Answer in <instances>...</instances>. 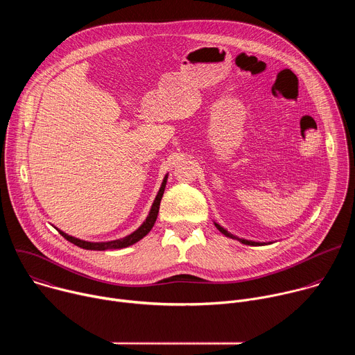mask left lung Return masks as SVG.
Here are the masks:
<instances>
[{
    "label": "left lung",
    "mask_w": 355,
    "mask_h": 355,
    "mask_svg": "<svg viewBox=\"0 0 355 355\" xmlns=\"http://www.w3.org/2000/svg\"><path fill=\"white\" fill-rule=\"evenodd\" d=\"M215 226L218 227V230L220 232V233H223L225 236H227V237H230V239H236V240H239V241H241L243 244H248V245H263V244H266V243H259V241H251V240H245V239H239V237H236V236H233L232 233H229L226 229H223L220 225H218L216 222H215Z\"/></svg>",
    "instance_id": "1"
}]
</instances>
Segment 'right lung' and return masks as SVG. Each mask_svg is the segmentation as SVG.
Returning <instances> with one entry per match:
<instances>
[{
    "label": "right lung",
    "mask_w": 355,
    "mask_h": 355,
    "mask_svg": "<svg viewBox=\"0 0 355 355\" xmlns=\"http://www.w3.org/2000/svg\"><path fill=\"white\" fill-rule=\"evenodd\" d=\"M167 178L168 175L164 177L163 182H162V187L159 189V193L153 202V205H151V209L146 218V220L141 223V226L135 230L133 233H130L129 236L123 237V239H118V240H111V241H99V243H94V241H85V240H80L77 237H73V236H69L67 233L59 230V233L66 239L69 240L70 243L81 247V248H85V250H98V251H103V250H111V248H125V247H129L132 244H135L136 241H139L140 239H143L150 230L151 227L155 226L156 223V219H157V215H159V209H160V202H162V198H163V193H164V188H166V184H167Z\"/></svg>",
    "instance_id": "add662e5"
}]
</instances>
